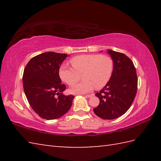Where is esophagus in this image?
Returning a JSON list of instances; mask_svg holds the SVG:
<instances>
[{"label":"esophagus","instance_id":"esophagus-1","mask_svg":"<svg viewBox=\"0 0 161 161\" xmlns=\"http://www.w3.org/2000/svg\"><path fill=\"white\" fill-rule=\"evenodd\" d=\"M93 96H94V94L93 93H92L91 95H85V97H93Z\"/></svg>","mask_w":161,"mask_h":161}]
</instances>
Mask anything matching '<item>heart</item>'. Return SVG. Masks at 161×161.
<instances>
[{"instance_id": "1", "label": "heart", "mask_w": 161, "mask_h": 161, "mask_svg": "<svg viewBox=\"0 0 161 161\" xmlns=\"http://www.w3.org/2000/svg\"><path fill=\"white\" fill-rule=\"evenodd\" d=\"M73 68L61 66L59 74L61 80L69 86L77 83L83 75L84 81L74 85L70 91L74 94L88 93L95 88L101 89L110 80L114 70V62L107 55L83 54L70 60Z\"/></svg>"}]
</instances>
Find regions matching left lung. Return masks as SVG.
<instances>
[{
    "instance_id": "left-lung-1",
    "label": "left lung",
    "mask_w": 161,
    "mask_h": 161,
    "mask_svg": "<svg viewBox=\"0 0 161 161\" xmlns=\"http://www.w3.org/2000/svg\"><path fill=\"white\" fill-rule=\"evenodd\" d=\"M114 62L110 80L95 94L100 104L93 109L95 115L104 119L120 117L131 107L137 93L138 78L133 61L125 54L108 50Z\"/></svg>"
}]
</instances>
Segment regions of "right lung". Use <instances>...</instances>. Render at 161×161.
Instances as JSON below:
<instances>
[{"label": "right lung", "mask_w": 161, "mask_h": 161, "mask_svg": "<svg viewBox=\"0 0 161 161\" xmlns=\"http://www.w3.org/2000/svg\"><path fill=\"white\" fill-rule=\"evenodd\" d=\"M66 57V54L44 53L32 58L24 69L23 85L27 100L43 119L59 118L71 107L75 97L62 93L66 87L61 84L59 75Z\"/></svg>", "instance_id": "1"}]
</instances>
